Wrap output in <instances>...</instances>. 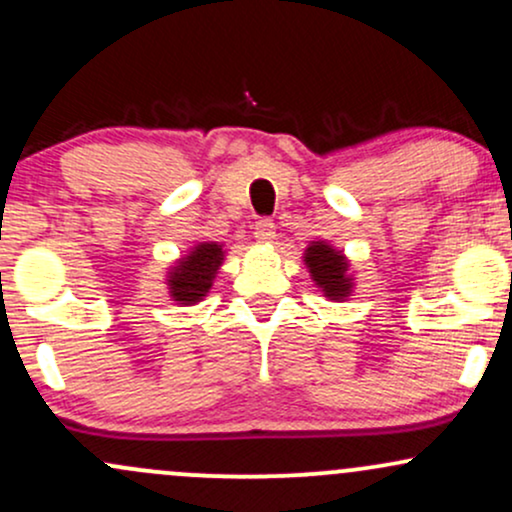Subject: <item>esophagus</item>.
<instances>
[{
    "instance_id": "34e87169",
    "label": "esophagus",
    "mask_w": 512,
    "mask_h": 512,
    "mask_svg": "<svg viewBox=\"0 0 512 512\" xmlns=\"http://www.w3.org/2000/svg\"><path fill=\"white\" fill-rule=\"evenodd\" d=\"M252 236H255L260 243H274L276 238V228L269 219H260L255 221V228H252Z\"/></svg>"
}]
</instances>
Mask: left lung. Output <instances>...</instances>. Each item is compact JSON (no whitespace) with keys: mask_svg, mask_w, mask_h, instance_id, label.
I'll return each instance as SVG.
<instances>
[{"mask_svg":"<svg viewBox=\"0 0 512 512\" xmlns=\"http://www.w3.org/2000/svg\"><path fill=\"white\" fill-rule=\"evenodd\" d=\"M305 267H308L310 279L315 281L317 289H322L330 301H344L354 289V279L349 274V262L339 250L327 245L325 240L320 243H310L305 248L303 257Z\"/></svg>","mask_w":512,"mask_h":512,"instance_id":"1","label":"left lung"}]
</instances>
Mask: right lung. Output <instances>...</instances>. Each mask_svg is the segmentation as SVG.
Wrapping results in <instances>:
<instances>
[{
	"label": "right lung",
	"instance_id": "1",
	"mask_svg": "<svg viewBox=\"0 0 512 512\" xmlns=\"http://www.w3.org/2000/svg\"><path fill=\"white\" fill-rule=\"evenodd\" d=\"M223 262V245L199 243L168 272V293L175 303L195 305L207 296Z\"/></svg>",
	"mask_w": 512,
	"mask_h": 512
}]
</instances>
